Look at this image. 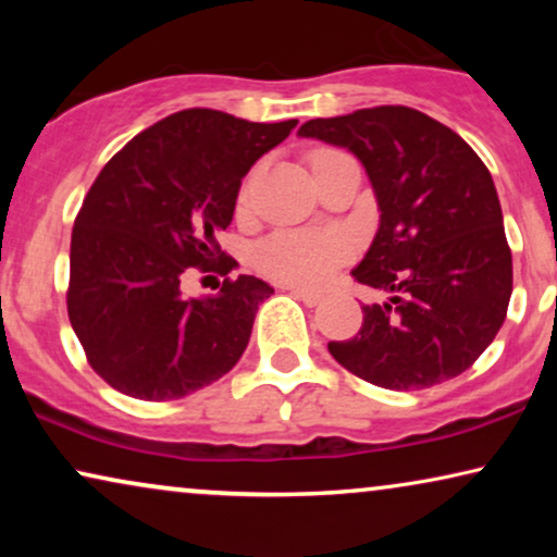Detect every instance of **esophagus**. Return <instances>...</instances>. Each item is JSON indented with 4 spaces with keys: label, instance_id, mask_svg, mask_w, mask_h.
Listing matches in <instances>:
<instances>
[{
    "label": "esophagus",
    "instance_id": "esophagus-1",
    "mask_svg": "<svg viewBox=\"0 0 557 557\" xmlns=\"http://www.w3.org/2000/svg\"><path fill=\"white\" fill-rule=\"evenodd\" d=\"M286 292H292L296 299L307 304V307H317L319 301H322V294L317 292H309V288H301V286H286Z\"/></svg>",
    "mask_w": 557,
    "mask_h": 557
}]
</instances>
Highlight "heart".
Returning a JSON list of instances; mask_svg holds the SVG:
<instances>
[{
  "mask_svg": "<svg viewBox=\"0 0 557 557\" xmlns=\"http://www.w3.org/2000/svg\"><path fill=\"white\" fill-rule=\"evenodd\" d=\"M342 157V151L319 149L309 157L311 172L324 166L332 159ZM349 253L347 240L339 233L330 231H281L271 235L258 248V263L273 278L288 284L314 286L330 276Z\"/></svg>",
  "mask_w": 557,
  "mask_h": 557,
  "instance_id": "obj_1",
  "label": "heart"
}]
</instances>
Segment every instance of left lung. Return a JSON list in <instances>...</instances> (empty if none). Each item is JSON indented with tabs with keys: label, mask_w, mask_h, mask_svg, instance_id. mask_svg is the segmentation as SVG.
<instances>
[{
	"label": "left lung",
	"mask_w": 557,
	"mask_h": 557,
	"mask_svg": "<svg viewBox=\"0 0 557 557\" xmlns=\"http://www.w3.org/2000/svg\"><path fill=\"white\" fill-rule=\"evenodd\" d=\"M299 136L352 151L380 210L352 276L387 301L364 304L360 332L330 342L334 360L387 391L461 375L497 337L512 296L490 170L459 134L408 106L311 119Z\"/></svg>",
	"instance_id": "8db88e82"
}]
</instances>
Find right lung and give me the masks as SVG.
<instances>
[{"label":"right lung","mask_w":557,"mask_h":557,"mask_svg":"<svg viewBox=\"0 0 557 557\" xmlns=\"http://www.w3.org/2000/svg\"><path fill=\"white\" fill-rule=\"evenodd\" d=\"M296 124L187 109L134 136L96 177L73 225L67 317L90 368L119 393L185 398L246 352L273 288L238 276L187 299L180 281L195 265L210 271L240 180Z\"/></svg>","instance_id":"add662e5"}]
</instances>
